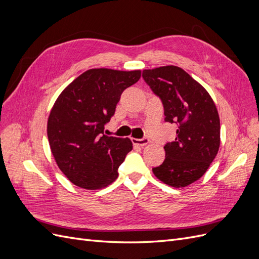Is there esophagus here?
I'll list each match as a JSON object with an SVG mask.
<instances>
[{"mask_svg":"<svg viewBox=\"0 0 259 259\" xmlns=\"http://www.w3.org/2000/svg\"><path fill=\"white\" fill-rule=\"evenodd\" d=\"M132 142L134 145H137V146H140V147H144L146 145L149 144V139L148 138H132Z\"/></svg>","mask_w":259,"mask_h":259,"instance_id":"1","label":"esophagus"}]
</instances>
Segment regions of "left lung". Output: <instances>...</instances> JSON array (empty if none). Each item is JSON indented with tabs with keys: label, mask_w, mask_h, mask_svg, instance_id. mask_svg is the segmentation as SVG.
I'll return each instance as SVG.
<instances>
[{
	"label": "left lung",
	"mask_w": 259,
	"mask_h": 259,
	"mask_svg": "<svg viewBox=\"0 0 259 259\" xmlns=\"http://www.w3.org/2000/svg\"><path fill=\"white\" fill-rule=\"evenodd\" d=\"M145 82L164 107L165 122L176 123V138L164 146L165 160L153 167L156 178L183 188L204 175L221 145V121L207 91L176 66L143 71Z\"/></svg>",
	"instance_id": "obj_1"
}]
</instances>
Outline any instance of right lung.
<instances>
[{
	"label": "right lung",
	"instance_id": "obj_1",
	"mask_svg": "<svg viewBox=\"0 0 259 259\" xmlns=\"http://www.w3.org/2000/svg\"><path fill=\"white\" fill-rule=\"evenodd\" d=\"M140 70L91 69L61 92L48 121L52 153L60 170L77 187L101 189L117 178L133 149L128 138L104 135L124 90L140 79Z\"/></svg>",
	"mask_w": 259,
	"mask_h": 259
}]
</instances>
